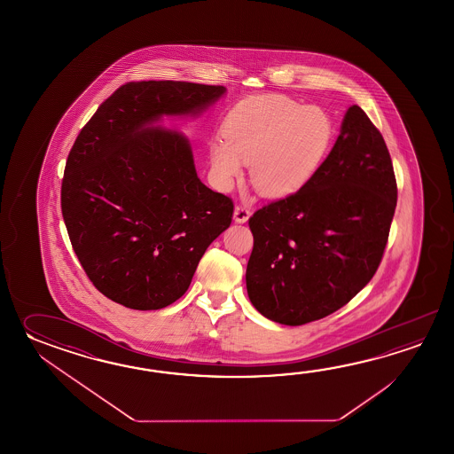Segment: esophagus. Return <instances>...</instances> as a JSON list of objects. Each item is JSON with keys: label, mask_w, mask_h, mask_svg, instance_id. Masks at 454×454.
<instances>
[{"label": "esophagus", "mask_w": 454, "mask_h": 454, "mask_svg": "<svg viewBox=\"0 0 454 454\" xmlns=\"http://www.w3.org/2000/svg\"><path fill=\"white\" fill-rule=\"evenodd\" d=\"M250 209L248 207H245V206H235V209H233V221L237 223H248V219H250Z\"/></svg>", "instance_id": "1"}]
</instances>
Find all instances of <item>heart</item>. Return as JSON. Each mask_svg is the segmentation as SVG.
<instances>
[{"label":"heart","mask_w":454,"mask_h":454,"mask_svg":"<svg viewBox=\"0 0 454 454\" xmlns=\"http://www.w3.org/2000/svg\"><path fill=\"white\" fill-rule=\"evenodd\" d=\"M334 136L331 116L284 96L254 97L231 110L223 137L207 145L214 184L231 190L251 165V184L266 198L300 192L325 162Z\"/></svg>","instance_id":"b5f03b06"}]
</instances>
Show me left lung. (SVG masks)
<instances>
[{
  "mask_svg": "<svg viewBox=\"0 0 454 454\" xmlns=\"http://www.w3.org/2000/svg\"><path fill=\"white\" fill-rule=\"evenodd\" d=\"M397 201L393 162L367 114L348 106L336 143L300 192L253 214L247 290L287 326L325 318L367 286Z\"/></svg>",
  "mask_w": 454,
  "mask_h": 454,
  "instance_id": "obj_1",
  "label": "left lung"
}]
</instances>
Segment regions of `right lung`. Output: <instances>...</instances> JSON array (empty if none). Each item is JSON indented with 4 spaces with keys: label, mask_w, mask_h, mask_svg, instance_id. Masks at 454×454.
Masks as SVG:
<instances>
[{
    "label": "right lung",
    "mask_w": 454,
    "mask_h": 454,
    "mask_svg": "<svg viewBox=\"0 0 454 454\" xmlns=\"http://www.w3.org/2000/svg\"><path fill=\"white\" fill-rule=\"evenodd\" d=\"M223 86L141 81L116 89L81 129L61 184L73 250L106 297L159 309L190 287L204 251L233 214L200 180L186 136L164 116H200Z\"/></svg>",
    "instance_id": "add662e5"
}]
</instances>
